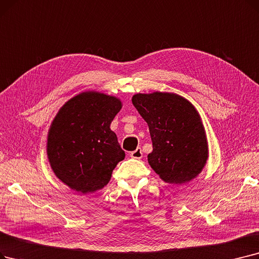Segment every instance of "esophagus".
Segmentation results:
<instances>
[{
  "instance_id": "34e87169",
  "label": "esophagus",
  "mask_w": 259,
  "mask_h": 259,
  "mask_svg": "<svg viewBox=\"0 0 259 259\" xmlns=\"http://www.w3.org/2000/svg\"><path fill=\"white\" fill-rule=\"evenodd\" d=\"M130 156L133 157V159H142L143 157V152H142V149L141 148H137L134 151H131L130 152Z\"/></svg>"
}]
</instances>
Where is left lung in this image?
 Returning <instances> with one entry per match:
<instances>
[{"instance_id":"left-lung-1","label":"left lung","mask_w":259,"mask_h":259,"mask_svg":"<svg viewBox=\"0 0 259 259\" xmlns=\"http://www.w3.org/2000/svg\"><path fill=\"white\" fill-rule=\"evenodd\" d=\"M132 104L147 122L152 141L148 163L166 183L192 181L208 157L206 134L198 111L174 93L136 94Z\"/></svg>"}]
</instances>
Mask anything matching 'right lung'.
I'll return each instance as SVG.
<instances>
[{
  "instance_id": "1",
  "label": "right lung",
  "mask_w": 259,
  "mask_h": 259,
  "mask_svg": "<svg viewBox=\"0 0 259 259\" xmlns=\"http://www.w3.org/2000/svg\"><path fill=\"white\" fill-rule=\"evenodd\" d=\"M121 109L120 100L83 92L66 102L54 118L47 152L56 177L81 194L105 187L117 163L125 159L116 134L110 129Z\"/></svg>"
}]
</instances>
